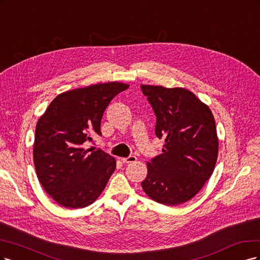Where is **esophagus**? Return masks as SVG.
Segmentation results:
<instances>
[{
	"mask_svg": "<svg viewBox=\"0 0 260 260\" xmlns=\"http://www.w3.org/2000/svg\"><path fill=\"white\" fill-rule=\"evenodd\" d=\"M121 160L123 163H133V162L137 161V157H136V155H128L127 157L121 158Z\"/></svg>",
	"mask_w": 260,
	"mask_h": 260,
	"instance_id": "34e87169",
	"label": "esophagus"
}]
</instances>
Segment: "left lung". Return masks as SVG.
Instances as JSON below:
<instances>
[{
	"label": "left lung",
	"mask_w": 260,
	"mask_h": 260,
	"mask_svg": "<svg viewBox=\"0 0 260 260\" xmlns=\"http://www.w3.org/2000/svg\"><path fill=\"white\" fill-rule=\"evenodd\" d=\"M140 87L156 116L155 135L164 141L163 153L147 163L148 175L141 187L157 203H185L214 172L218 138L213 113L185 88Z\"/></svg>",
	"instance_id": "left-lung-1"
}]
</instances>
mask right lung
I'll return each mask as SVG.
<instances>
[{
    "label": "right lung",
    "instance_id": "obj_1",
    "mask_svg": "<svg viewBox=\"0 0 260 260\" xmlns=\"http://www.w3.org/2000/svg\"><path fill=\"white\" fill-rule=\"evenodd\" d=\"M129 85L104 83L64 91L37 124L33 160L39 181L54 201L68 208L90 205L115 170L114 157L84 142L102 135L100 122L111 100Z\"/></svg>",
    "mask_w": 260,
    "mask_h": 260
}]
</instances>
